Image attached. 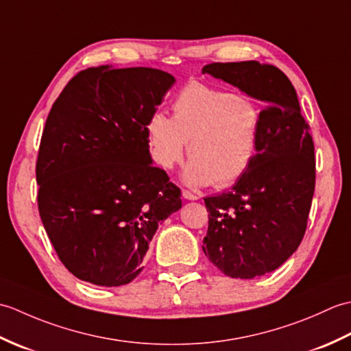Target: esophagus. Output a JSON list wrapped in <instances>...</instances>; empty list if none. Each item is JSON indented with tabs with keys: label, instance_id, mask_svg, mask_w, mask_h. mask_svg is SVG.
<instances>
[{
	"label": "esophagus",
	"instance_id": "1",
	"mask_svg": "<svg viewBox=\"0 0 351 351\" xmlns=\"http://www.w3.org/2000/svg\"><path fill=\"white\" fill-rule=\"evenodd\" d=\"M182 197L187 199V200H197V199H199L196 195H193V193H190V191H187V190L182 191Z\"/></svg>",
	"mask_w": 351,
	"mask_h": 351
}]
</instances>
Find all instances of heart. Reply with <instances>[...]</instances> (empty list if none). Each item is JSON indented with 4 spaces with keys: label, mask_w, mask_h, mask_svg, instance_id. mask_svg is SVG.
Masks as SVG:
<instances>
[{
    "label": "heart",
    "mask_w": 351,
    "mask_h": 351,
    "mask_svg": "<svg viewBox=\"0 0 351 351\" xmlns=\"http://www.w3.org/2000/svg\"><path fill=\"white\" fill-rule=\"evenodd\" d=\"M173 116L154 113L146 123L151 156L170 170L181 162L189 143L182 180L191 187L225 189L247 173L255 160L263 111L249 96L204 83L185 86L171 104Z\"/></svg>",
    "instance_id": "obj_1"
}]
</instances>
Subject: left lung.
Returning <instances> with one entry per match:
<instances>
[{
    "label": "left lung",
    "instance_id": "obj_1",
    "mask_svg": "<svg viewBox=\"0 0 351 351\" xmlns=\"http://www.w3.org/2000/svg\"><path fill=\"white\" fill-rule=\"evenodd\" d=\"M202 73L265 104L255 160L232 190L205 197L204 253L234 279L280 267L299 247L315 190L314 141L294 86L259 62L211 63Z\"/></svg>",
    "mask_w": 351,
    "mask_h": 351
}]
</instances>
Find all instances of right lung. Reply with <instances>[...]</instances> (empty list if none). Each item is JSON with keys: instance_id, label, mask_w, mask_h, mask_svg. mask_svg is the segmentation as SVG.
<instances>
[{"instance_id": "add662e5", "label": "right lung", "mask_w": 351, "mask_h": 351, "mask_svg": "<svg viewBox=\"0 0 351 351\" xmlns=\"http://www.w3.org/2000/svg\"><path fill=\"white\" fill-rule=\"evenodd\" d=\"M175 84L152 68L98 66L73 77L52 106L36 180L40 219L63 265L99 287L126 285L181 190L152 164L146 123Z\"/></svg>"}]
</instances>
